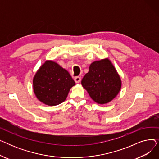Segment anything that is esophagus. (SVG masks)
Wrapping results in <instances>:
<instances>
[{"label":"esophagus","mask_w":159,"mask_h":159,"mask_svg":"<svg viewBox=\"0 0 159 159\" xmlns=\"http://www.w3.org/2000/svg\"><path fill=\"white\" fill-rule=\"evenodd\" d=\"M74 80H75V82L76 83H79L81 80V78H80V77H75Z\"/></svg>","instance_id":"34e87169"}]
</instances>
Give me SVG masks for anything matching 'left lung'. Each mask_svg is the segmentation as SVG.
<instances>
[{
    "mask_svg": "<svg viewBox=\"0 0 159 159\" xmlns=\"http://www.w3.org/2000/svg\"><path fill=\"white\" fill-rule=\"evenodd\" d=\"M81 83L90 97L99 104L111 101L122 85L119 75L108 58L91 63Z\"/></svg>",
    "mask_w": 159,
    "mask_h": 159,
    "instance_id": "1",
    "label": "left lung"
}]
</instances>
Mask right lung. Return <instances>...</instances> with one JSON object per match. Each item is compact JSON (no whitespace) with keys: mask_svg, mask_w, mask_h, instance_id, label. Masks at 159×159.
Returning <instances> with one entry per match:
<instances>
[{"mask_svg":"<svg viewBox=\"0 0 159 159\" xmlns=\"http://www.w3.org/2000/svg\"><path fill=\"white\" fill-rule=\"evenodd\" d=\"M33 91L39 101L48 106L63 102L75 85L68 71L52 61H46L33 80Z\"/></svg>","mask_w":159,"mask_h":159,"instance_id":"obj_1","label":"right lung"}]
</instances>
